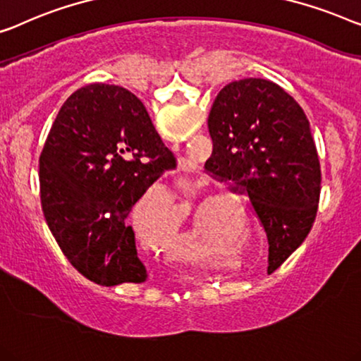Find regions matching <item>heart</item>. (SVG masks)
<instances>
[{"instance_id": "b5f03b06", "label": "heart", "mask_w": 361, "mask_h": 361, "mask_svg": "<svg viewBox=\"0 0 361 361\" xmlns=\"http://www.w3.org/2000/svg\"><path fill=\"white\" fill-rule=\"evenodd\" d=\"M243 216L244 205L239 197L226 192L207 197L192 208L174 243L185 252H193L197 262L223 265L221 254L234 257L247 247L249 233ZM133 223L145 241L161 244L174 229V203L163 200L154 207L140 203L135 208Z\"/></svg>"}]
</instances>
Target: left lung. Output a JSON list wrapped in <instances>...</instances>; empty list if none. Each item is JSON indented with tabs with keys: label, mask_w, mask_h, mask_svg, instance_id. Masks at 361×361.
Returning a JSON list of instances; mask_svg holds the SVG:
<instances>
[{
	"label": "left lung",
	"mask_w": 361,
	"mask_h": 361,
	"mask_svg": "<svg viewBox=\"0 0 361 361\" xmlns=\"http://www.w3.org/2000/svg\"><path fill=\"white\" fill-rule=\"evenodd\" d=\"M205 169L247 193L269 239V271L300 247L316 219L321 164L310 122L293 97L262 78L233 81L208 116Z\"/></svg>",
	"instance_id": "obj_1"
}]
</instances>
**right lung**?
I'll return each mask as SVG.
<instances>
[{"label":"right lung","instance_id":"1","mask_svg":"<svg viewBox=\"0 0 361 361\" xmlns=\"http://www.w3.org/2000/svg\"><path fill=\"white\" fill-rule=\"evenodd\" d=\"M176 158L125 87L85 86L61 106L39 161L42 210L70 264L102 286L142 283L135 203Z\"/></svg>","mask_w":361,"mask_h":361}]
</instances>
